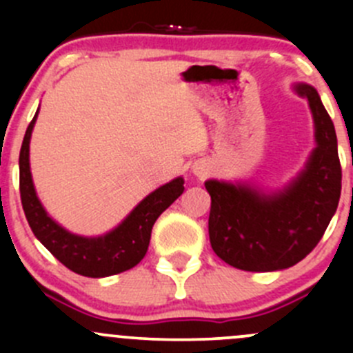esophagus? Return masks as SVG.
<instances>
[{
    "mask_svg": "<svg viewBox=\"0 0 353 353\" xmlns=\"http://www.w3.org/2000/svg\"><path fill=\"white\" fill-rule=\"evenodd\" d=\"M193 172H194V176L203 177L206 172H208V169H206V165H203V163H194V165H193Z\"/></svg>",
    "mask_w": 353,
    "mask_h": 353,
    "instance_id": "esophagus-1",
    "label": "esophagus"
}]
</instances>
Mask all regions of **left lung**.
I'll list each match as a JSON object with an SVG mask.
<instances>
[{
	"mask_svg": "<svg viewBox=\"0 0 353 353\" xmlns=\"http://www.w3.org/2000/svg\"><path fill=\"white\" fill-rule=\"evenodd\" d=\"M292 88L307 99L316 140L297 177L276 191L248 183H205L212 196L210 244L220 259L244 272L297 265L321 241L340 201L341 167L333 121L314 87L295 83Z\"/></svg>",
	"mask_w": 353,
	"mask_h": 353,
	"instance_id": "obj_1",
	"label": "left lung"
}]
</instances>
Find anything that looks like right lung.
I'll return each mask as SVG.
<instances>
[{
    "label": "right lung",
    "instance_id": "add662e5",
    "mask_svg": "<svg viewBox=\"0 0 353 353\" xmlns=\"http://www.w3.org/2000/svg\"><path fill=\"white\" fill-rule=\"evenodd\" d=\"M37 112L25 131L20 150V198L27 222L42 245L78 275L102 279L131 270L143 259L150 244L152 227L163 210L184 191V179L176 177L141 199L130 215L104 236L85 237L70 232L48 215L35 193L30 172V137Z\"/></svg>",
    "mask_w": 353,
    "mask_h": 353
}]
</instances>
